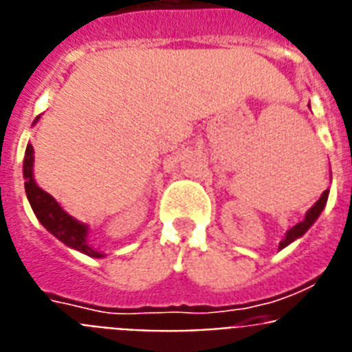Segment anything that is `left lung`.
<instances>
[{"label": "left lung", "mask_w": 352, "mask_h": 352, "mask_svg": "<svg viewBox=\"0 0 352 352\" xmlns=\"http://www.w3.org/2000/svg\"><path fill=\"white\" fill-rule=\"evenodd\" d=\"M328 194H329L328 190L322 192L321 199H319V201H317V203L314 204V206L310 208L309 211H307V214H305V220H301L300 223H296V226L289 229L287 234H285V238H284V241H280V245H278V250H282V248H284V247H287V245L292 243L294 239L300 238V236H303L305 232L309 231L310 226H312V223L316 222L317 217H319V214H321V211L324 210L326 201H328Z\"/></svg>", "instance_id": "8db88e82"}]
</instances>
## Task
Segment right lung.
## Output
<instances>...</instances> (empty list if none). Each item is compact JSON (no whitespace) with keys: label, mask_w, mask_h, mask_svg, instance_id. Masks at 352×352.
I'll return each instance as SVG.
<instances>
[{"label":"right lung","mask_w":352,"mask_h":352,"mask_svg":"<svg viewBox=\"0 0 352 352\" xmlns=\"http://www.w3.org/2000/svg\"><path fill=\"white\" fill-rule=\"evenodd\" d=\"M24 188H26L28 201H30L31 208L35 211L36 219L51 234H54L65 245L82 252L86 256L104 257L100 252L93 250L88 241H86L88 226L72 219L70 214L61 210V206L56 203V199L52 195H49L40 186H36L35 179H33V146L31 144H28L26 155H24Z\"/></svg>","instance_id":"1"}]
</instances>
